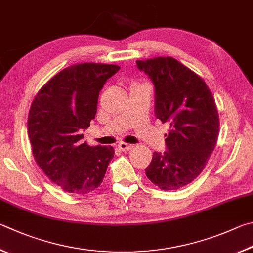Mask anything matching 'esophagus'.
Wrapping results in <instances>:
<instances>
[{
    "instance_id": "obj_1",
    "label": "esophagus",
    "mask_w": 253,
    "mask_h": 253,
    "mask_svg": "<svg viewBox=\"0 0 253 253\" xmlns=\"http://www.w3.org/2000/svg\"><path fill=\"white\" fill-rule=\"evenodd\" d=\"M118 148L121 149L122 151H128V150L134 148V145L126 144V142H121V144H118Z\"/></svg>"
}]
</instances>
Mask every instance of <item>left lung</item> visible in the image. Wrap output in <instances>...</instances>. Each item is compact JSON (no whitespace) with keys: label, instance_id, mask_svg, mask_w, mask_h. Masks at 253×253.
Segmentation results:
<instances>
[{"label":"left lung","instance_id":"1","mask_svg":"<svg viewBox=\"0 0 253 253\" xmlns=\"http://www.w3.org/2000/svg\"><path fill=\"white\" fill-rule=\"evenodd\" d=\"M136 63L155 85L156 117L169 125L167 150L155 151L146 176L163 190L180 189L203 172L217 144V105L205 81L176 58Z\"/></svg>","mask_w":253,"mask_h":253}]
</instances>
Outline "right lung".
Instances as JSON below:
<instances>
[{
    "label": "right lung",
    "instance_id": "right-lung-1",
    "mask_svg": "<svg viewBox=\"0 0 253 253\" xmlns=\"http://www.w3.org/2000/svg\"><path fill=\"white\" fill-rule=\"evenodd\" d=\"M119 68L100 63L68 66L53 76L32 102L27 118L32 153L49 180L64 191L86 195L103 182L114 148L80 140L95 118L99 91Z\"/></svg>",
    "mask_w": 253,
    "mask_h": 253
}]
</instances>
